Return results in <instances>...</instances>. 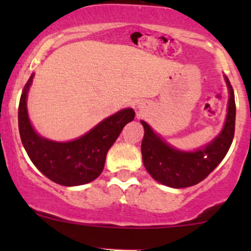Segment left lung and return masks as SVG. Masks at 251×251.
Returning a JSON list of instances; mask_svg holds the SVG:
<instances>
[{
    "label": "left lung",
    "instance_id": "8db88e82",
    "mask_svg": "<svg viewBox=\"0 0 251 251\" xmlns=\"http://www.w3.org/2000/svg\"><path fill=\"white\" fill-rule=\"evenodd\" d=\"M228 87V107L224 128L210 143L197 151L177 149L164 141L153 128L142 120L144 137L141 144L144 168L159 183L173 188L194 186L209 176L226 156L234 137L235 102L228 77L225 76Z\"/></svg>",
    "mask_w": 251,
    "mask_h": 251
}]
</instances>
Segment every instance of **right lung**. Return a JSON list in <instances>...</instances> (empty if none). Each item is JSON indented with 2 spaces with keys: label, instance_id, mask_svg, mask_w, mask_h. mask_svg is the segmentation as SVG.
I'll list each match as a JSON object with an SVG mask.
<instances>
[{
  "label": "right lung",
  "instance_id": "1",
  "mask_svg": "<svg viewBox=\"0 0 251 251\" xmlns=\"http://www.w3.org/2000/svg\"><path fill=\"white\" fill-rule=\"evenodd\" d=\"M34 75L23 90L18 110L20 138L30 160L47 178L62 186H81L93 181L102 174L108 151L124 126L135 119V111L131 108L119 110L76 140L50 141L35 131L27 114V92Z\"/></svg>",
  "mask_w": 251,
  "mask_h": 251
}]
</instances>
